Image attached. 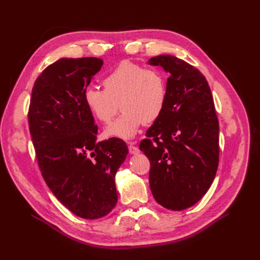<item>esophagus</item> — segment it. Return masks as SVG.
<instances>
[{
    "instance_id": "34e87169",
    "label": "esophagus",
    "mask_w": 260,
    "mask_h": 260,
    "mask_svg": "<svg viewBox=\"0 0 260 260\" xmlns=\"http://www.w3.org/2000/svg\"><path fill=\"white\" fill-rule=\"evenodd\" d=\"M128 149H129V152L131 153V154H137V153H139L140 152V149L138 147H135V146H133L131 143H129V145H128Z\"/></svg>"
}]
</instances>
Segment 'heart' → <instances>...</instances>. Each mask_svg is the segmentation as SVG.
Listing matches in <instances>:
<instances>
[{
    "mask_svg": "<svg viewBox=\"0 0 260 260\" xmlns=\"http://www.w3.org/2000/svg\"><path fill=\"white\" fill-rule=\"evenodd\" d=\"M105 90L90 86L83 102L91 114L109 123L119 109L123 112L106 128L107 138L132 139L143 123H152L162 115L167 102V83L162 72L125 60L104 78Z\"/></svg>",
    "mask_w": 260,
    "mask_h": 260,
    "instance_id": "b5f03b06",
    "label": "heart"
}]
</instances>
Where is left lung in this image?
<instances>
[{
    "label": "left lung",
    "mask_w": 260,
    "mask_h": 260,
    "mask_svg": "<svg viewBox=\"0 0 260 260\" xmlns=\"http://www.w3.org/2000/svg\"><path fill=\"white\" fill-rule=\"evenodd\" d=\"M148 63L169 73L162 115L148 129L140 149L150 160L149 184L155 201L183 211L206 193L219 164V121L203 74L175 56Z\"/></svg>",
    "instance_id": "1"
}]
</instances>
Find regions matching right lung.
<instances>
[{
    "mask_svg": "<svg viewBox=\"0 0 260 260\" xmlns=\"http://www.w3.org/2000/svg\"><path fill=\"white\" fill-rule=\"evenodd\" d=\"M95 57L62 58L36 79L28 126L41 175L57 199L83 219L109 214L117 202L115 174L128 153L112 138L96 142L94 117L83 92L102 69Z\"/></svg>",
    "mask_w": 260,
    "mask_h": 260,
    "instance_id": "add662e5",
    "label": "right lung"
}]
</instances>
